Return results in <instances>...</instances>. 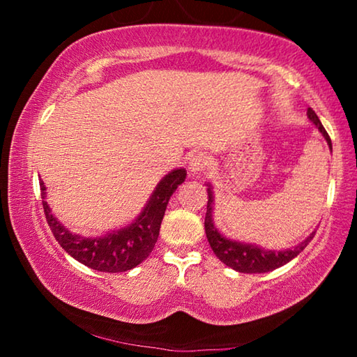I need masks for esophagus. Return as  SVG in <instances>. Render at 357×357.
<instances>
[{
    "label": "esophagus",
    "mask_w": 357,
    "mask_h": 357,
    "mask_svg": "<svg viewBox=\"0 0 357 357\" xmlns=\"http://www.w3.org/2000/svg\"><path fill=\"white\" fill-rule=\"evenodd\" d=\"M209 167V159L206 154L203 153H197L195 155L190 157L189 160V172L193 174V176H198V174L204 173V170Z\"/></svg>",
    "instance_id": "1"
}]
</instances>
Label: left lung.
<instances>
[{"mask_svg": "<svg viewBox=\"0 0 357 357\" xmlns=\"http://www.w3.org/2000/svg\"><path fill=\"white\" fill-rule=\"evenodd\" d=\"M307 116L312 121L313 124L317 126L318 130L321 132L323 137L328 142L329 148L332 151V143L328 135V132L323 128L321 121L317 116V113L309 108L307 110ZM204 231H206V238L209 241V245L215 257L220 259L223 264H227L228 268H231L238 273H245V274H263L269 273V271H274L280 266L287 264L291 261L294 257H298L299 253L305 249L307 244L310 243L315 236V231L310 233V236L305 241H302L301 244L294 245L293 249L287 250H264L261 247L253 245V244H244L239 243V241H231L223 236L217 228L214 227L213 220V190H211V185H208V208H206V217H204Z\"/></svg>", "mask_w": 357, "mask_h": 357, "instance_id": "8db88e82", "label": "left lung"}]
</instances>
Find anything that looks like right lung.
Masks as SVG:
<instances>
[{
	"mask_svg": "<svg viewBox=\"0 0 357 357\" xmlns=\"http://www.w3.org/2000/svg\"><path fill=\"white\" fill-rule=\"evenodd\" d=\"M185 174L184 168H176L168 173L157 184L142 214L130 225L118 231L107 233L100 238H83L72 234L68 228H64L61 222H58L56 217L50 213V208L45 202L44 181L39 179L42 198H44L42 206H44L53 236L70 257L100 273H124L140 264L153 252L159 238L160 223L164 219L168 200L178 189V185L184 183Z\"/></svg>",
	"mask_w": 357,
	"mask_h": 357,
	"instance_id": "obj_1",
	"label": "right lung"
}]
</instances>
